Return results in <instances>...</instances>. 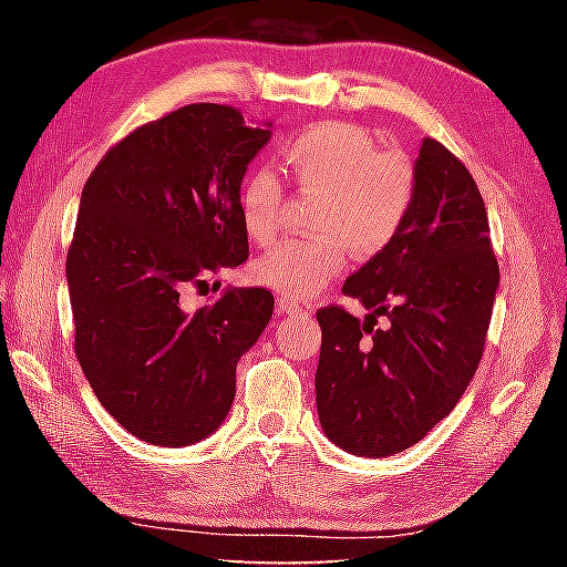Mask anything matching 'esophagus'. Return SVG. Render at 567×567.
<instances>
[{
  "instance_id": "esophagus-1",
  "label": "esophagus",
  "mask_w": 567,
  "mask_h": 567,
  "mask_svg": "<svg viewBox=\"0 0 567 567\" xmlns=\"http://www.w3.org/2000/svg\"><path fill=\"white\" fill-rule=\"evenodd\" d=\"M277 315H287V318H300L305 310L297 302L287 300V297H277Z\"/></svg>"
}]
</instances>
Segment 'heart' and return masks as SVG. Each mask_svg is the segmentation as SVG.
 I'll use <instances>...</instances> for the list:
<instances>
[{
    "instance_id": "heart-1",
    "label": "heart",
    "mask_w": 567,
    "mask_h": 567,
    "mask_svg": "<svg viewBox=\"0 0 567 567\" xmlns=\"http://www.w3.org/2000/svg\"><path fill=\"white\" fill-rule=\"evenodd\" d=\"M280 155L300 192L320 195L315 237L287 239L257 257L255 280L287 300L318 295L344 262L348 249L375 257L395 243L415 203L417 175L400 150H382L360 124L320 122L282 140ZM285 189L272 169L257 167L237 192V215L257 245L280 233Z\"/></svg>"
}]
</instances>
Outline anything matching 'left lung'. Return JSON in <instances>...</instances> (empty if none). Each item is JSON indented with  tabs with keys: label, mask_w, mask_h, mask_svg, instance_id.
Listing matches in <instances>:
<instances>
[{
	"label": "left lung",
	"mask_w": 567,
	"mask_h": 567,
	"mask_svg": "<svg viewBox=\"0 0 567 567\" xmlns=\"http://www.w3.org/2000/svg\"><path fill=\"white\" fill-rule=\"evenodd\" d=\"M415 203L402 233L348 277L342 292L372 310H318L315 398L324 435L362 457L420 443L473 380L501 285L485 203L437 140H422ZM391 324L374 328L377 315Z\"/></svg>",
	"instance_id": "1"
}]
</instances>
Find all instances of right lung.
I'll return each instance as SVG.
<instances>
[{
	"label": "right lung",
	"instance_id": "right-lung-1",
	"mask_svg": "<svg viewBox=\"0 0 567 567\" xmlns=\"http://www.w3.org/2000/svg\"><path fill=\"white\" fill-rule=\"evenodd\" d=\"M270 127L229 104H185L110 147L82 189L66 252L74 354L102 408L145 443L215 433L237 360L272 318L262 287H227L197 312L179 302L247 260L237 192Z\"/></svg>",
	"mask_w": 567,
	"mask_h": 567
}]
</instances>
